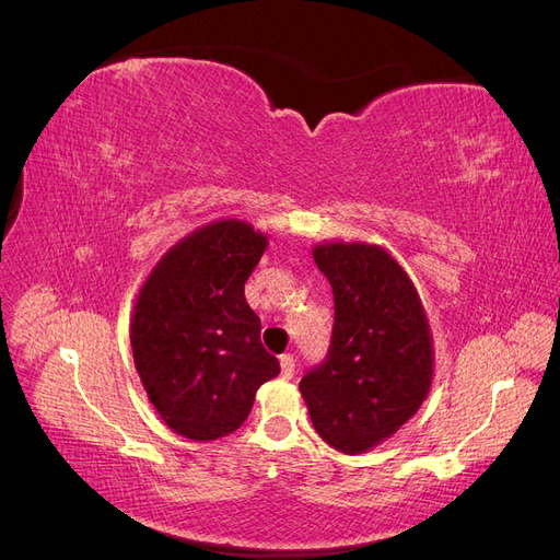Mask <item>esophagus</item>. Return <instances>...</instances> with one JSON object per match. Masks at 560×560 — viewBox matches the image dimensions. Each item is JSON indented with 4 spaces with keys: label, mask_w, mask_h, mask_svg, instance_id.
<instances>
[{
    "label": "esophagus",
    "mask_w": 560,
    "mask_h": 560,
    "mask_svg": "<svg viewBox=\"0 0 560 560\" xmlns=\"http://www.w3.org/2000/svg\"><path fill=\"white\" fill-rule=\"evenodd\" d=\"M280 376L290 381L294 376V358L292 354H282L280 358Z\"/></svg>",
    "instance_id": "1"
}]
</instances>
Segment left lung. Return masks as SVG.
<instances>
[{
  "instance_id": "left-lung-1",
  "label": "left lung",
  "mask_w": 560,
  "mask_h": 560,
  "mask_svg": "<svg viewBox=\"0 0 560 560\" xmlns=\"http://www.w3.org/2000/svg\"><path fill=\"white\" fill-rule=\"evenodd\" d=\"M313 259L334 292L327 360L301 378L313 428L348 455L393 436L425 401L434 376L430 319L404 266L381 245L329 241Z\"/></svg>"
}]
</instances>
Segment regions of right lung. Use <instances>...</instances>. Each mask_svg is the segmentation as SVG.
<instances>
[{"instance_id":"obj_1","label":"right lung","mask_w":560,"mask_h":560,"mask_svg":"<svg viewBox=\"0 0 560 560\" xmlns=\"http://www.w3.org/2000/svg\"><path fill=\"white\" fill-rule=\"evenodd\" d=\"M266 247L268 235L243 219H217L167 249L135 299V369L161 420L191 442L238 430L257 389L280 374L245 301Z\"/></svg>"}]
</instances>
